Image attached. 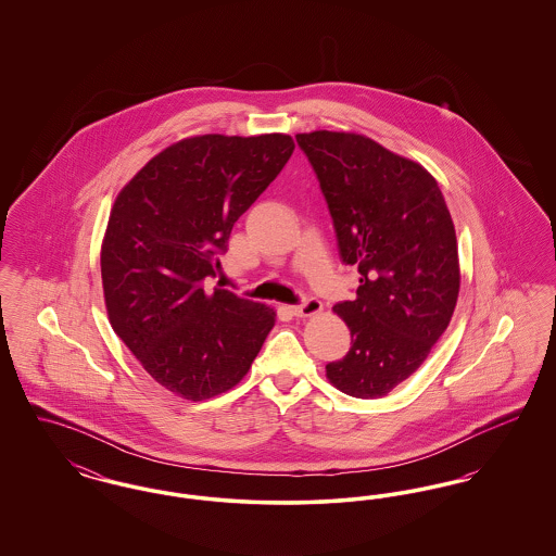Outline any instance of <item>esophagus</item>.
I'll return each mask as SVG.
<instances>
[{
	"label": "esophagus",
	"mask_w": 556,
	"mask_h": 556,
	"mask_svg": "<svg viewBox=\"0 0 556 556\" xmlns=\"http://www.w3.org/2000/svg\"><path fill=\"white\" fill-rule=\"evenodd\" d=\"M323 311V304L318 302L317 298H308L304 304L293 306V315L300 318L315 317Z\"/></svg>",
	"instance_id": "esophagus-1"
}]
</instances>
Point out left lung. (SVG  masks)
I'll return each mask as SVG.
<instances>
[{
  "label": "left lung",
  "instance_id": "obj_1",
  "mask_svg": "<svg viewBox=\"0 0 556 556\" xmlns=\"http://www.w3.org/2000/svg\"><path fill=\"white\" fill-rule=\"evenodd\" d=\"M333 218L340 256L358 266L356 300L333 313L352 348L327 379L354 397L388 396L424 365L446 331L460 290L454 223L419 162L367 135L298 132Z\"/></svg>",
  "mask_w": 556,
  "mask_h": 556
}]
</instances>
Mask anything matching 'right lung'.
Returning a JSON list of instances; mask_svg holds the SVG:
<instances>
[{
	"mask_svg": "<svg viewBox=\"0 0 556 556\" xmlns=\"http://www.w3.org/2000/svg\"><path fill=\"white\" fill-rule=\"evenodd\" d=\"M290 135H195L150 160L114 200L102 241L108 318L160 386L186 400L236 388L275 325L261 302L202 281L231 229L281 173Z\"/></svg>",
	"mask_w": 556,
	"mask_h": 556,
	"instance_id": "1",
	"label": "right lung"
}]
</instances>
